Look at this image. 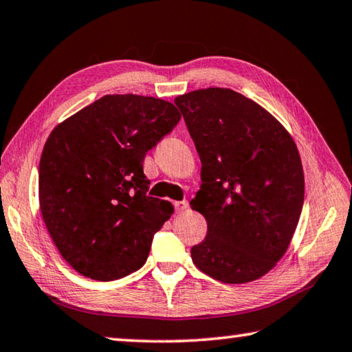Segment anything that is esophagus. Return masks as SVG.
I'll return each instance as SVG.
<instances>
[{
  "instance_id": "obj_1",
  "label": "esophagus",
  "mask_w": 352,
  "mask_h": 352,
  "mask_svg": "<svg viewBox=\"0 0 352 352\" xmlns=\"http://www.w3.org/2000/svg\"><path fill=\"white\" fill-rule=\"evenodd\" d=\"M174 206H175L177 212H183V211L188 210L189 205H188L186 200H183V201H174Z\"/></svg>"
}]
</instances>
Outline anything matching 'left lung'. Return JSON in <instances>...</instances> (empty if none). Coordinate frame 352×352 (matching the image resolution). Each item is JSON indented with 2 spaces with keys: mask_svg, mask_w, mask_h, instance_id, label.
Returning a JSON list of instances; mask_svg holds the SVG:
<instances>
[{
  "mask_svg": "<svg viewBox=\"0 0 352 352\" xmlns=\"http://www.w3.org/2000/svg\"><path fill=\"white\" fill-rule=\"evenodd\" d=\"M175 104L201 162L190 208L208 231L190 258L217 281H256L287 252L300 220L305 174L295 141L275 116L230 88H201Z\"/></svg>",
  "mask_w": 352,
  "mask_h": 352,
  "instance_id": "8db88e82",
  "label": "left lung"
}]
</instances>
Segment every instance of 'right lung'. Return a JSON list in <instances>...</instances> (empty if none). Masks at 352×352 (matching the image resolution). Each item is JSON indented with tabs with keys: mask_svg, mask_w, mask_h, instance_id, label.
Returning a JSON list of instances; mask_svg holds the SVG:
<instances>
[{
	"mask_svg": "<svg viewBox=\"0 0 352 352\" xmlns=\"http://www.w3.org/2000/svg\"><path fill=\"white\" fill-rule=\"evenodd\" d=\"M180 118L160 98L107 94L47 136L40 211L58 253L80 275L113 281L144 265L174 206L146 195L142 162Z\"/></svg>",
	"mask_w": 352,
	"mask_h": 352,
	"instance_id": "right-lung-1",
	"label": "right lung"
}]
</instances>
